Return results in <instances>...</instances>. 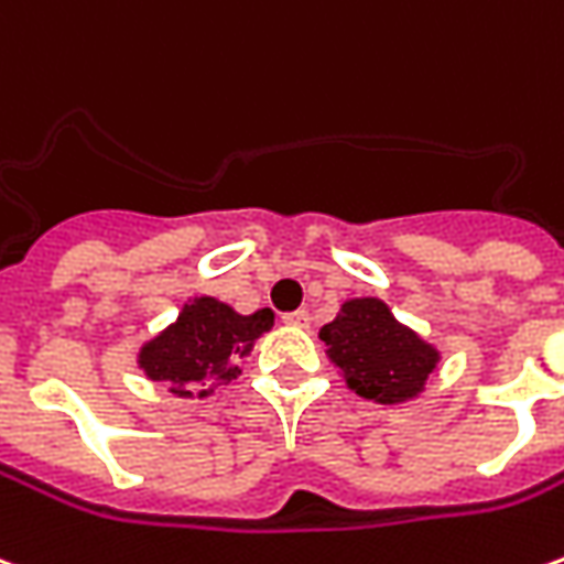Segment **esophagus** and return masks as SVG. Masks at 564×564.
<instances>
[{
  "mask_svg": "<svg viewBox=\"0 0 564 564\" xmlns=\"http://www.w3.org/2000/svg\"><path fill=\"white\" fill-rule=\"evenodd\" d=\"M283 323H290V326H299V329H308V326H311V314L305 308L290 311V314H283Z\"/></svg>",
  "mask_w": 564,
  "mask_h": 564,
  "instance_id": "34e87169",
  "label": "esophagus"
}]
</instances>
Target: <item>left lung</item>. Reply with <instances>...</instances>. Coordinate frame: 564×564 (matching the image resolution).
<instances>
[{"instance_id": "obj_1", "label": "left lung", "mask_w": 564, "mask_h": 564, "mask_svg": "<svg viewBox=\"0 0 564 564\" xmlns=\"http://www.w3.org/2000/svg\"><path fill=\"white\" fill-rule=\"evenodd\" d=\"M321 341L350 391L381 405L419 400L443 357L376 295L341 302L336 321L321 329Z\"/></svg>"}]
</instances>
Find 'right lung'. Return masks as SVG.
I'll use <instances>...</instances> for the list:
<instances>
[{
	"label": "right lung",
	"instance_id": "1",
	"mask_svg": "<svg viewBox=\"0 0 564 564\" xmlns=\"http://www.w3.org/2000/svg\"><path fill=\"white\" fill-rule=\"evenodd\" d=\"M271 326V308L238 314L214 295H192L171 326L143 341L137 366L149 381L167 384L173 397L204 400L241 376V360Z\"/></svg>",
	"mask_w": 564,
	"mask_h": 564
}]
</instances>
